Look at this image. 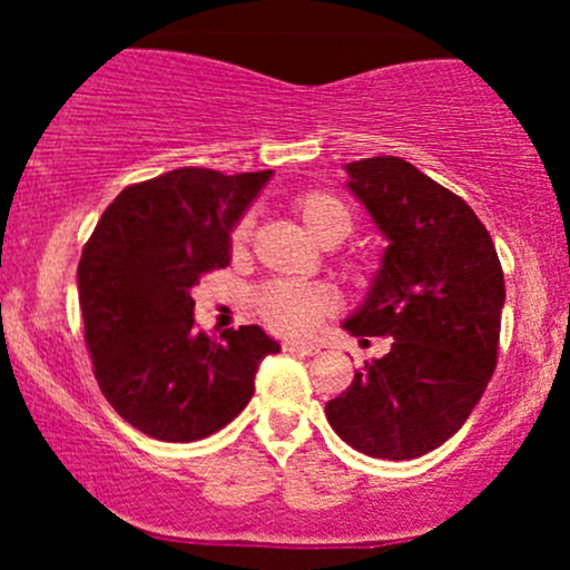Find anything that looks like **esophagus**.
<instances>
[{
  "label": "esophagus",
  "instance_id": "1",
  "mask_svg": "<svg viewBox=\"0 0 570 570\" xmlns=\"http://www.w3.org/2000/svg\"><path fill=\"white\" fill-rule=\"evenodd\" d=\"M284 351H289V353H303V356H313V353H318V345L305 343V340H286Z\"/></svg>",
  "mask_w": 570,
  "mask_h": 570
}]
</instances>
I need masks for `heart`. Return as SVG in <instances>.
Listing matches in <instances>:
<instances>
[{"instance_id": "1", "label": "heart", "mask_w": 570, "mask_h": 570, "mask_svg": "<svg viewBox=\"0 0 570 570\" xmlns=\"http://www.w3.org/2000/svg\"><path fill=\"white\" fill-rule=\"evenodd\" d=\"M299 219L307 227V233L324 246H335L351 233V212L337 195L313 189V193L299 195L294 200ZM233 248L240 252L248 240V219H240L233 227ZM337 303L335 292L324 284H294V281H271L254 297L259 318L271 330L284 332V335H303L313 330L316 322L332 311Z\"/></svg>"}]
</instances>
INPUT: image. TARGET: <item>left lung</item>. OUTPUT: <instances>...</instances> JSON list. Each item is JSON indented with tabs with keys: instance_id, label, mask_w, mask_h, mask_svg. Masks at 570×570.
<instances>
[{
	"instance_id": "obj_1",
	"label": "left lung",
	"mask_w": 570,
	"mask_h": 570,
	"mask_svg": "<svg viewBox=\"0 0 570 570\" xmlns=\"http://www.w3.org/2000/svg\"><path fill=\"white\" fill-rule=\"evenodd\" d=\"M353 198L389 240L364 303L343 322L391 351L326 402V421L358 453L410 461L472 415L499 353L503 271L466 200L394 155L345 166Z\"/></svg>"
}]
</instances>
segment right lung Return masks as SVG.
I'll return each instance as SVG.
<instances>
[{
  "instance_id": "add662e5",
  "label": "right lung",
  "mask_w": 570,
  "mask_h": 570,
  "mask_svg": "<svg viewBox=\"0 0 570 570\" xmlns=\"http://www.w3.org/2000/svg\"><path fill=\"white\" fill-rule=\"evenodd\" d=\"M273 171L176 168L126 187L82 248L77 289L85 343L117 415L160 442L206 440L254 396L281 345L257 324L219 343L193 330V289L230 265V233Z\"/></svg>"
}]
</instances>
